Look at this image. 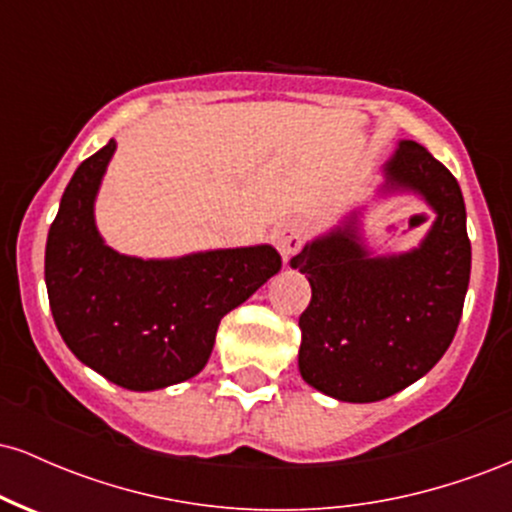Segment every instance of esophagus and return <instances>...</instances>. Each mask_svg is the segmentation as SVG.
<instances>
[{
  "label": "esophagus",
  "instance_id": "1",
  "mask_svg": "<svg viewBox=\"0 0 512 512\" xmlns=\"http://www.w3.org/2000/svg\"><path fill=\"white\" fill-rule=\"evenodd\" d=\"M274 240H276V248H279L281 255H284V260H289L291 255H296V252L303 248V228L293 221L284 223V226L276 228Z\"/></svg>",
  "mask_w": 512,
  "mask_h": 512
}]
</instances>
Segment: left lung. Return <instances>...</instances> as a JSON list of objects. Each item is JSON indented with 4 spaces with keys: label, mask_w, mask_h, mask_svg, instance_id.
Instances as JSON below:
<instances>
[{
    "label": "left lung",
    "mask_w": 512,
    "mask_h": 512,
    "mask_svg": "<svg viewBox=\"0 0 512 512\" xmlns=\"http://www.w3.org/2000/svg\"><path fill=\"white\" fill-rule=\"evenodd\" d=\"M385 190L416 192L436 211L419 248L370 255L351 214L291 260L313 289L298 320V368L339 402H378L424 378L448 351L467 296L472 245L455 175L421 144L399 142Z\"/></svg>",
    "instance_id": "8db88e82"
}]
</instances>
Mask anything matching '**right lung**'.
Masks as SVG:
<instances>
[{
    "label": "right lung",
    "instance_id": "right-lung-1",
    "mask_svg": "<svg viewBox=\"0 0 512 512\" xmlns=\"http://www.w3.org/2000/svg\"><path fill=\"white\" fill-rule=\"evenodd\" d=\"M115 139L69 180L45 245L50 310L72 354L134 392L182 383L207 366L221 317L281 269L272 245L139 260L103 243L93 202Z\"/></svg>",
    "mask_w": 512,
    "mask_h": 512
}]
</instances>
